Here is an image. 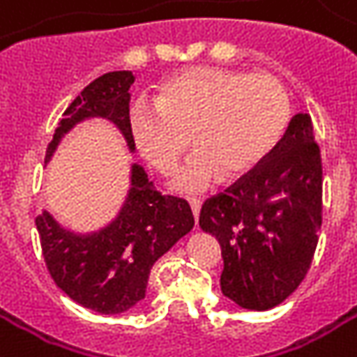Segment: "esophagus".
Here are the masks:
<instances>
[{
	"label": "esophagus",
	"mask_w": 357,
	"mask_h": 357,
	"mask_svg": "<svg viewBox=\"0 0 357 357\" xmlns=\"http://www.w3.org/2000/svg\"><path fill=\"white\" fill-rule=\"evenodd\" d=\"M190 205L191 211H193V217H195V221H197L199 211H202V199H199V197H190Z\"/></svg>",
	"instance_id": "1"
}]
</instances>
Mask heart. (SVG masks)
<instances>
[{
    "instance_id": "heart-1",
    "label": "heart",
    "mask_w": 357,
    "mask_h": 357,
    "mask_svg": "<svg viewBox=\"0 0 357 357\" xmlns=\"http://www.w3.org/2000/svg\"><path fill=\"white\" fill-rule=\"evenodd\" d=\"M289 122L290 98L277 77L221 67L179 70L154 102L140 100L128 110L132 140L158 172L172 174L190 142L197 146L174 181L181 191L205 190L221 174L235 179L252 172Z\"/></svg>"
}]
</instances>
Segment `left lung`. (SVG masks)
I'll list each match as a JSON object with an SVG mask.
<instances>
[{"instance_id":"1","label":"left lung","mask_w":357,"mask_h":357,"mask_svg":"<svg viewBox=\"0 0 357 357\" xmlns=\"http://www.w3.org/2000/svg\"><path fill=\"white\" fill-rule=\"evenodd\" d=\"M199 225L221 245L227 298L247 310L287 301L310 271L322 225V158L312 118L296 114L261 166L205 199Z\"/></svg>"}]
</instances>
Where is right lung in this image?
Masks as SVG:
<instances>
[{
  "instance_id": "right-lung-1",
  "label": "right lung",
  "mask_w": 357,
  "mask_h": 357,
  "mask_svg": "<svg viewBox=\"0 0 357 357\" xmlns=\"http://www.w3.org/2000/svg\"><path fill=\"white\" fill-rule=\"evenodd\" d=\"M134 79L132 70H114L84 86L59 120L45 160L63 134L89 116L112 120L132 150L128 91ZM130 179L120 215L100 233L75 235L47 211L35 219L49 275L67 296L94 312H126L140 302L152 264L193 227V213L183 197L162 195L140 166H132Z\"/></svg>"
}]
</instances>
